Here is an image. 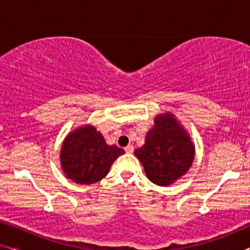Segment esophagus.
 I'll list each match as a JSON object with an SVG mask.
<instances>
[{
    "label": "esophagus",
    "mask_w": 250,
    "mask_h": 250,
    "mask_svg": "<svg viewBox=\"0 0 250 250\" xmlns=\"http://www.w3.org/2000/svg\"><path fill=\"white\" fill-rule=\"evenodd\" d=\"M125 151L127 152V153H133V151H134V146H133L132 145H128L125 148Z\"/></svg>",
    "instance_id": "obj_1"
}]
</instances>
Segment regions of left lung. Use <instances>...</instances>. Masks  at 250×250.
Masks as SVG:
<instances>
[{"instance_id": "obj_1", "label": "left lung", "mask_w": 250, "mask_h": 250, "mask_svg": "<svg viewBox=\"0 0 250 250\" xmlns=\"http://www.w3.org/2000/svg\"><path fill=\"white\" fill-rule=\"evenodd\" d=\"M134 155L142 163L148 179L166 187L183 176L192 165L194 146L172 114L159 115L146 133V143Z\"/></svg>"}]
</instances>
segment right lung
Wrapping results in <instances>:
<instances>
[{"mask_svg": "<svg viewBox=\"0 0 250 250\" xmlns=\"http://www.w3.org/2000/svg\"><path fill=\"white\" fill-rule=\"evenodd\" d=\"M125 151L108 146L93 126L71 132L61 148V166L68 179L80 184H92L107 175L112 163Z\"/></svg>", "mask_w": 250, "mask_h": 250, "instance_id": "add662e5", "label": "right lung"}]
</instances>
